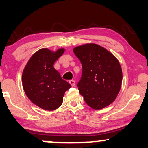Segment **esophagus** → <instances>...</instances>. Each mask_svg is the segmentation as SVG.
<instances>
[{
    "label": "esophagus",
    "mask_w": 148,
    "mask_h": 148,
    "mask_svg": "<svg viewBox=\"0 0 148 148\" xmlns=\"http://www.w3.org/2000/svg\"><path fill=\"white\" fill-rule=\"evenodd\" d=\"M69 82V84L71 85V86L73 87L75 86V82L74 80H70Z\"/></svg>",
    "instance_id": "obj_1"
}]
</instances>
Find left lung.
Returning a JSON list of instances; mask_svg holds the SVG:
<instances>
[{
	"label": "left lung",
	"mask_w": 148,
	"mask_h": 148,
	"mask_svg": "<svg viewBox=\"0 0 148 148\" xmlns=\"http://www.w3.org/2000/svg\"><path fill=\"white\" fill-rule=\"evenodd\" d=\"M73 52L82 64L77 84L86 104L95 110L114 102L121 88L123 73L117 58L106 48L96 44L77 46Z\"/></svg>",
	"instance_id": "left-lung-1"
}]
</instances>
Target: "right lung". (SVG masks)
I'll return each mask as SVG.
<instances>
[{"label": "right lung", "instance_id": "add662e5", "mask_svg": "<svg viewBox=\"0 0 148 148\" xmlns=\"http://www.w3.org/2000/svg\"><path fill=\"white\" fill-rule=\"evenodd\" d=\"M64 52V48L56 52L42 48L32 56L22 73V85L26 96L44 110L58 108L63 101L64 92L71 87L53 66Z\"/></svg>", "mask_w": 148, "mask_h": 148}]
</instances>
